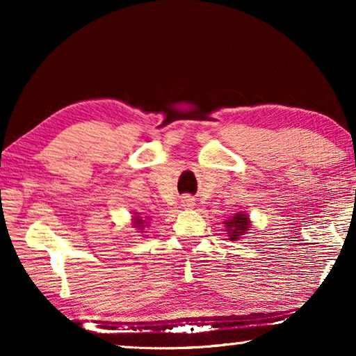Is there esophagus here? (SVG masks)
Returning <instances> with one entry per match:
<instances>
[{
	"instance_id": "34e87169",
	"label": "esophagus",
	"mask_w": 356,
	"mask_h": 356,
	"mask_svg": "<svg viewBox=\"0 0 356 356\" xmlns=\"http://www.w3.org/2000/svg\"><path fill=\"white\" fill-rule=\"evenodd\" d=\"M180 206L184 209H193V206H195V200H193L191 196H184L182 201H180Z\"/></svg>"
}]
</instances>
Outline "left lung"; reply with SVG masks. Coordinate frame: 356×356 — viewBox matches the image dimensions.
I'll return each instance as SVG.
<instances>
[{
  "label": "left lung",
  "mask_w": 356,
  "mask_h": 356,
  "mask_svg": "<svg viewBox=\"0 0 356 356\" xmlns=\"http://www.w3.org/2000/svg\"><path fill=\"white\" fill-rule=\"evenodd\" d=\"M222 225H225V227H226L229 240H231V242H236V240L242 238V236H245V234L250 231L251 220L248 218V215H246L245 212H238L234 215L232 218L226 220Z\"/></svg>",
  "instance_id": "obj_1"
}]
</instances>
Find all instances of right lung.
I'll list each match as a JSON object with an SVG mask.
<instances>
[{
	"mask_svg": "<svg viewBox=\"0 0 356 356\" xmlns=\"http://www.w3.org/2000/svg\"><path fill=\"white\" fill-rule=\"evenodd\" d=\"M134 215H135V216H134V227H136L140 232H144V227L147 226V221L144 220L143 216L138 215V212L134 213Z\"/></svg>",
	"mask_w": 356,
	"mask_h": 356,
	"instance_id": "right-lung-1",
	"label": "right lung"
}]
</instances>
